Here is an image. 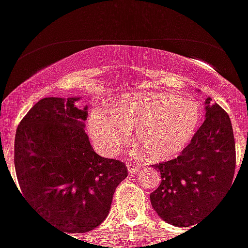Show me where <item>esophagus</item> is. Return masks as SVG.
<instances>
[{"label":"esophagus","instance_id":"1","mask_svg":"<svg viewBox=\"0 0 248 248\" xmlns=\"http://www.w3.org/2000/svg\"><path fill=\"white\" fill-rule=\"evenodd\" d=\"M127 171L130 175H136L137 172L140 170V166H137L136 163H132V162H127Z\"/></svg>","mask_w":248,"mask_h":248}]
</instances>
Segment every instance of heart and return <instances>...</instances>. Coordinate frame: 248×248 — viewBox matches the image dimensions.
Returning <instances> with one entry per match:
<instances>
[{"label":"heart","mask_w":248,"mask_h":248,"mask_svg":"<svg viewBox=\"0 0 248 248\" xmlns=\"http://www.w3.org/2000/svg\"><path fill=\"white\" fill-rule=\"evenodd\" d=\"M196 101L172 93H124L106 111L91 112L88 131L103 154H115L133 128V139L148 160L163 161L180 154L197 131Z\"/></svg>","instance_id":"obj_1"}]
</instances>
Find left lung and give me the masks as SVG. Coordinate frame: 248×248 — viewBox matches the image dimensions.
<instances>
[{
    "mask_svg": "<svg viewBox=\"0 0 248 248\" xmlns=\"http://www.w3.org/2000/svg\"><path fill=\"white\" fill-rule=\"evenodd\" d=\"M211 101H204L203 124L182 154L152 166L162 181L150 195L151 204L163 221L177 227L199 225L233 180L236 148L231 121L225 109Z\"/></svg>",
    "mask_w": 248,
    "mask_h": 248,
    "instance_id": "1",
    "label": "left lung"
}]
</instances>
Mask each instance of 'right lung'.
<instances>
[{"label":"right lung","instance_id":"add662e5","mask_svg":"<svg viewBox=\"0 0 248 248\" xmlns=\"http://www.w3.org/2000/svg\"><path fill=\"white\" fill-rule=\"evenodd\" d=\"M81 97H46L23 117L15 137V169L22 195L38 215L67 233H85L105 221L124 163L92 148ZM66 233V234H67Z\"/></svg>","mask_w":248,"mask_h":248}]
</instances>
